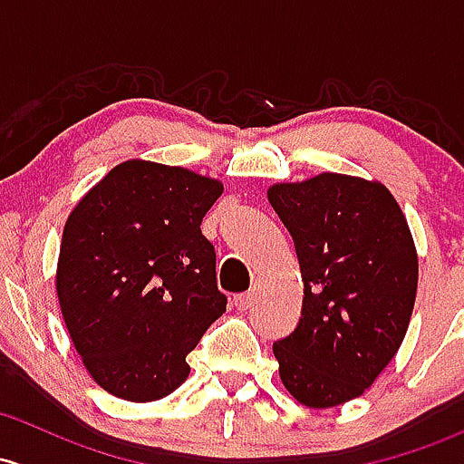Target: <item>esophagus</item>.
I'll return each instance as SVG.
<instances>
[{
    "label": "esophagus",
    "instance_id": "esophagus-1",
    "mask_svg": "<svg viewBox=\"0 0 464 464\" xmlns=\"http://www.w3.org/2000/svg\"><path fill=\"white\" fill-rule=\"evenodd\" d=\"M233 304H236L240 311L251 309V306L256 304V294H240V295H236V297H233Z\"/></svg>",
    "mask_w": 464,
    "mask_h": 464
}]
</instances>
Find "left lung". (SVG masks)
Instances as JSON below:
<instances>
[{
	"instance_id": "left-lung-1",
	"label": "left lung",
	"mask_w": 464,
	"mask_h": 464,
	"mask_svg": "<svg viewBox=\"0 0 464 464\" xmlns=\"http://www.w3.org/2000/svg\"><path fill=\"white\" fill-rule=\"evenodd\" d=\"M269 202L304 282L300 322L273 343L280 378L297 402L335 407L362 396L402 344L418 289L411 231L382 184L351 175L276 184Z\"/></svg>"
}]
</instances>
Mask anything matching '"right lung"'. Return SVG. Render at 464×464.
Masks as SVG:
<instances>
[{
    "instance_id": "1",
    "label": "right lung",
    "mask_w": 464,
    "mask_h": 464,
    "mask_svg": "<svg viewBox=\"0 0 464 464\" xmlns=\"http://www.w3.org/2000/svg\"><path fill=\"white\" fill-rule=\"evenodd\" d=\"M222 184L129 160L68 218L57 297L77 353L102 389L133 402L169 396L187 355L227 311L202 218Z\"/></svg>"
}]
</instances>
